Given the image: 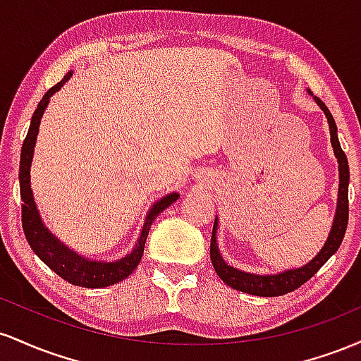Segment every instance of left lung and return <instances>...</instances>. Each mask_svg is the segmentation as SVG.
<instances>
[{"instance_id": "obj_1", "label": "left lung", "mask_w": 361, "mask_h": 361, "mask_svg": "<svg viewBox=\"0 0 361 361\" xmlns=\"http://www.w3.org/2000/svg\"><path fill=\"white\" fill-rule=\"evenodd\" d=\"M316 98L317 105L324 110L327 122H329L331 128V144L334 147V154L338 157L339 163V197H338V209H336V217H334L333 229H331L329 238L322 247L321 252L309 261L305 267L297 268V270H288L283 273H279V275H251V273H244L235 270V268L229 267L226 261L222 259L221 252L217 250V241H215V231H217V219L214 222L212 229V239H210V259H212L214 270L219 275L224 283L229 285L239 292L251 293V295H259V297H279L283 295V293L293 292L305 281L312 279L316 273L321 270L322 264L326 263L334 252L338 251V247L341 246L343 238H345L346 227H348V217H350V207H348V183H350V168H348V159L345 151H343L341 146H339L338 140V127L336 122H334L333 115L327 110L324 102Z\"/></svg>"}]
</instances>
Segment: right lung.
<instances>
[{"instance_id":"add662e5","label":"right lung","mask_w":361,"mask_h":361,"mask_svg":"<svg viewBox=\"0 0 361 361\" xmlns=\"http://www.w3.org/2000/svg\"><path fill=\"white\" fill-rule=\"evenodd\" d=\"M73 73L66 74L62 80L54 85L47 93L44 94V98L40 100L39 106H37L34 115H32L30 128H28L27 137L23 140L22 146V156H20V197H22V227L25 238H27L28 244L34 250V252L39 256L40 259L51 268L52 271H56L61 279H64L69 283L78 285V287H86V288H102L109 287V285L118 283L123 279H127L132 271L137 268L140 258H142L144 252V244H146L149 227L154 219L163 212L164 209H168L173 202L178 200L180 195L178 193H169L168 197H164L163 200H159L152 207L151 212H149L146 224L142 227V233L137 244H135V250L130 255L122 258L120 261H114V263H102V261H88L82 256H78L76 252L69 250L68 246L57 241L54 235L49 233L44 227L42 221H40L39 210H37L34 195H32L30 188V164L32 157H34V146L37 140V134H39V126L40 118H42L45 106H47L49 98L52 97L56 91L61 90V86L71 78Z\"/></svg>"}]
</instances>
